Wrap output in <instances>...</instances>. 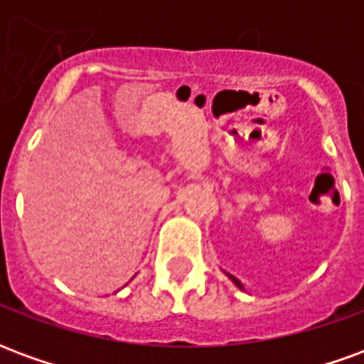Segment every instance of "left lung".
Returning a JSON list of instances; mask_svg holds the SVG:
<instances>
[{
  "label": "left lung",
  "mask_w": 364,
  "mask_h": 364,
  "mask_svg": "<svg viewBox=\"0 0 364 364\" xmlns=\"http://www.w3.org/2000/svg\"><path fill=\"white\" fill-rule=\"evenodd\" d=\"M230 279H232V281H234V282H236V284H237V287H240V289H244V287H242V282H240V281H237V279H236V277H232V274H230Z\"/></svg>",
  "instance_id": "left-lung-1"
}]
</instances>
